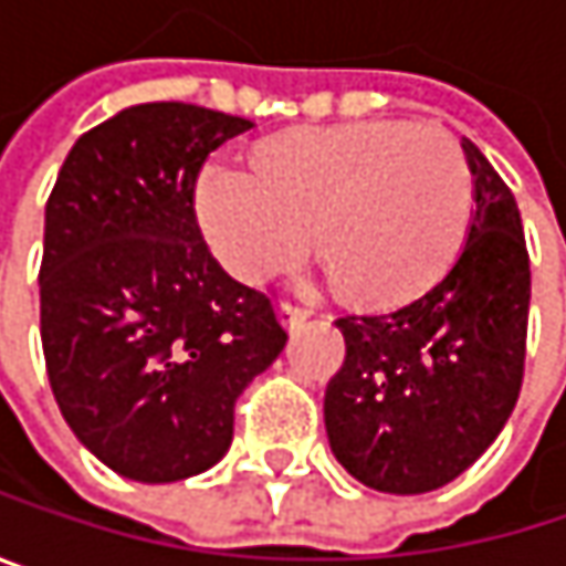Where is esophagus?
Listing matches in <instances>:
<instances>
[{"label":"esophagus","mask_w":566,"mask_h":566,"mask_svg":"<svg viewBox=\"0 0 566 566\" xmlns=\"http://www.w3.org/2000/svg\"><path fill=\"white\" fill-rule=\"evenodd\" d=\"M307 307L304 304H294V301H282L279 304V317H282V324L284 327H297L301 321H307Z\"/></svg>","instance_id":"esophagus-1"}]
</instances>
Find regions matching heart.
Here are the masks:
<instances>
[{"instance_id":"obj_1","label":"heart","mask_w":566,"mask_h":566,"mask_svg":"<svg viewBox=\"0 0 566 566\" xmlns=\"http://www.w3.org/2000/svg\"><path fill=\"white\" fill-rule=\"evenodd\" d=\"M255 167H216L196 186L209 245L249 282L294 265L314 235L347 294L402 301L446 272L472 212L469 167L439 127L287 130L259 147Z\"/></svg>"}]
</instances>
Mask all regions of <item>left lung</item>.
<instances>
[{
	"label": "left lung",
	"mask_w": 566,
	"mask_h": 566,
	"mask_svg": "<svg viewBox=\"0 0 566 566\" xmlns=\"http://www.w3.org/2000/svg\"><path fill=\"white\" fill-rule=\"evenodd\" d=\"M472 216L452 269L387 314H347L324 394L334 459L367 489L422 495L459 479L521 394L531 265L517 202L472 140Z\"/></svg>",
	"instance_id": "1"
}]
</instances>
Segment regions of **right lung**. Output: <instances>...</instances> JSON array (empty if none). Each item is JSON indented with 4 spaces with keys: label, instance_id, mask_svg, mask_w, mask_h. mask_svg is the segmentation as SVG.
Returning <instances> with one entry per match:
<instances>
[{
    "label": "right lung",
    "instance_id": "obj_1",
    "mask_svg": "<svg viewBox=\"0 0 566 566\" xmlns=\"http://www.w3.org/2000/svg\"><path fill=\"white\" fill-rule=\"evenodd\" d=\"M252 120L196 104H137L64 157L45 206L42 350L81 446L160 485L232 446L239 394L287 334L272 301L229 279L196 222V179Z\"/></svg>",
    "mask_w": 566,
    "mask_h": 566
}]
</instances>
